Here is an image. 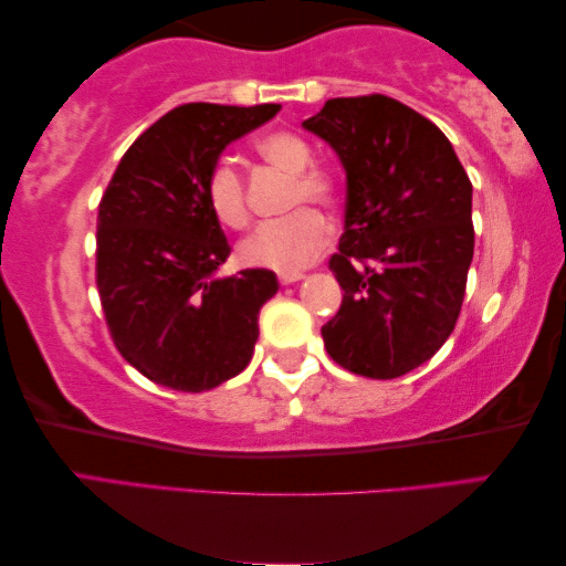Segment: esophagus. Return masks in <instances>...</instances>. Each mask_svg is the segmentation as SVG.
I'll use <instances>...</instances> for the list:
<instances>
[{
	"mask_svg": "<svg viewBox=\"0 0 566 566\" xmlns=\"http://www.w3.org/2000/svg\"><path fill=\"white\" fill-rule=\"evenodd\" d=\"M303 277V273H298V271H291V273H277V281H281L283 285H291V283H295V281H301Z\"/></svg>",
	"mask_w": 566,
	"mask_h": 566,
	"instance_id": "1",
	"label": "esophagus"
}]
</instances>
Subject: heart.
Returning a JSON list of instances; mask_svg holds the SVG:
<instances>
[{
  "instance_id": "heart-1",
  "label": "heart",
  "mask_w": 566,
  "mask_h": 566,
  "mask_svg": "<svg viewBox=\"0 0 566 566\" xmlns=\"http://www.w3.org/2000/svg\"><path fill=\"white\" fill-rule=\"evenodd\" d=\"M253 150L265 165L291 178L283 208L293 212L255 228V233L240 243L238 255L245 265L253 268L281 273L298 271L318 253L328 235L326 218L303 206L308 202L321 208L336 206L340 196L338 178L333 170L313 163L311 145L301 135L285 133V129L258 137ZM206 202L222 228L243 230L250 222L245 178L226 160L212 165L208 172ZM295 207L300 210L295 211Z\"/></svg>"
}]
</instances>
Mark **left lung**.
<instances>
[{
  "label": "left lung",
  "instance_id": "obj_1",
  "mask_svg": "<svg viewBox=\"0 0 566 566\" xmlns=\"http://www.w3.org/2000/svg\"><path fill=\"white\" fill-rule=\"evenodd\" d=\"M346 168V230L328 268L344 301L321 328L350 374L398 378L457 326L474 258L471 180L447 135L386 95L328 99L303 123Z\"/></svg>",
  "mask_w": 566,
  "mask_h": 566
}]
</instances>
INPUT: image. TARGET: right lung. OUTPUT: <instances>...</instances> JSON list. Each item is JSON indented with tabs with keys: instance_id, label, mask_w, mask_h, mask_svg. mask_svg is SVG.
<instances>
[{
	"instance_id": "add662e5",
	"label": "right lung",
	"mask_w": 566,
	"mask_h": 566,
	"mask_svg": "<svg viewBox=\"0 0 566 566\" xmlns=\"http://www.w3.org/2000/svg\"><path fill=\"white\" fill-rule=\"evenodd\" d=\"M281 105L190 102L127 147L97 212V293L129 366L172 391L200 394L238 376L258 340V313L277 281L265 268L216 277L230 245L206 202L228 143Z\"/></svg>"
}]
</instances>
